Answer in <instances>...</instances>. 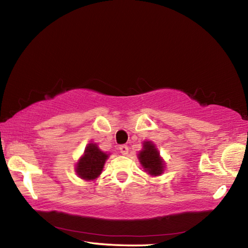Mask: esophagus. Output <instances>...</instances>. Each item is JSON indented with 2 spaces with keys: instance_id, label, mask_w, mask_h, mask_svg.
Returning <instances> with one entry per match:
<instances>
[{
  "instance_id": "obj_1",
  "label": "esophagus",
  "mask_w": 248,
  "mask_h": 248,
  "mask_svg": "<svg viewBox=\"0 0 248 248\" xmlns=\"http://www.w3.org/2000/svg\"><path fill=\"white\" fill-rule=\"evenodd\" d=\"M119 151H120V153L123 154V155H127L128 154V152H129V148L127 145H120L119 146Z\"/></svg>"
}]
</instances>
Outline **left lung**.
Returning a JSON list of instances; mask_svg holds the SVG:
<instances>
[{
	"label": "left lung",
	"mask_w": 248,
	"mask_h": 248,
	"mask_svg": "<svg viewBox=\"0 0 248 248\" xmlns=\"http://www.w3.org/2000/svg\"><path fill=\"white\" fill-rule=\"evenodd\" d=\"M142 150L138 153L140 164L151 176H161L165 170V161L159 155L158 150L152 141H143Z\"/></svg>",
	"instance_id": "left-lung-1"
}]
</instances>
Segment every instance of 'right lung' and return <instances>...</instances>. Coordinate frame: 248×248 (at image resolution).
Instances as JSON below:
<instances>
[{
	"mask_svg": "<svg viewBox=\"0 0 248 248\" xmlns=\"http://www.w3.org/2000/svg\"><path fill=\"white\" fill-rule=\"evenodd\" d=\"M109 154L100 150L97 143L91 142L86 145L84 153L75 164V171L81 179L91 182L99 177Z\"/></svg>",
	"mask_w": 248,
	"mask_h": 248,
	"instance_id": "right-lung-1",
	"label": "right lung"
}]
</instances>
